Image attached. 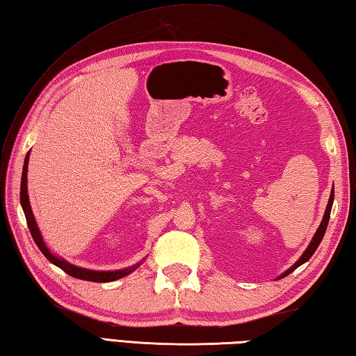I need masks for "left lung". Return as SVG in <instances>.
Segmentation results:
<instances>
[{
  "label": "left lung",
  "mask_w": 356,
  "mask_h": 356,
  "mask_svg": "<svg viewBox=\"0 0 356 356\" xmlns=\"http://www.w3.org/2000/svg\"><path fill=\"white\" fill-rule=\"evenodd\" d=\"M332 202H334V189H332V193H330V197H329V202H327V206H326V211H325V216H323V220H321V225L318 226V229H317V232H316V235H314V238H312V241H311V244L308 245V249L305 250V253L300 256V259L297 261L294 266L290 268V270H286L284 275H282V277H285V276H288L290 275L291 271H294L297 267L299 266H302L303 262H307L311 256L314 254V252L317 250V247H318V244L321 243V239H323V236H325V232H326V227H327V222H329V217H330V209H332Z\"/></svg>",
  "instance_id": "8db88e82"
}]
</instances>
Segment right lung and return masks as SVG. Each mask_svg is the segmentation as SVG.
Listing matches in <instances>:
<instances>
[{
  "instance_id": "obj_1",
  "label": "right lung",
  "mask_w": 356,
  "mask_h": 356,
  "mask_svg": "<svg viewBox=\"0 0 356 356\" xmlns=\"http://www.w3.org/2000/svg\"><path fill=\"white\" fill-rule=\"evenodd\" d=\"M27 163H29V153L26 156V161H24V168H22V179H21V204H22V209L24 213H26V220H27V225L30 229V234L35 239V243L38 244L39 250L45 254V258L53 262L54 266H57L59 268H62L66 275H70L72 277H77V279H83V280H89V282H112V280H117L121 279L126 275H129L130 271H134L136 267H131V268H126V270H118V271H92V270H86V268H80L76 266H71L63 259L56 258L54 254L49 253V250L47 249V245L44 244V239L42 235H40L38 225L35 221V217H33V212L30 208V202H29V194H27Z\"/></svg>"
}]
</instances>
